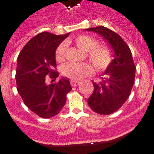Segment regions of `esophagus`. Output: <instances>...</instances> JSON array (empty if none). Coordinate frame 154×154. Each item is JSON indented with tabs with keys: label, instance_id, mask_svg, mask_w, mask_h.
Instances as JSON below:
<instances>
[{
	"label": "esophagus",
	"instance_id": "1",
	"mask_svg": "<svg viewBox=\"0 0 154 154\" xmlns=\"http://www.w3.org/2000/svg\"><path fill=\"white\" fill-rule=\"evenodd\" d=\"M80 84L79 82H77V81H71V85L73 87H76L78 86Z\"/></svg>",
	"mask_w": 154,
	"mask_h": 154
}]
</instances>
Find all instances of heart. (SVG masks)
<instances>
[{"mask_svg":"<svg viewBox=\"0 0 154 154\" xmlns=\"http://www.w3.org/2000/svg\"><path fill=\"white\" fill-rule=\"evenodd\" d=\"M75 43L79 48L87 51V57L92 62L96 70L103 72L107 70L112 62V52L106 46L98 45V42L89 35H82L75 39ZM68 44L62 42L55 51V60L58 62L65 61ZM89 63H67L62 68V73L65 77L73 81H79L93 75L94 68Z\"/></svg>","mask_w":154,"mask_h":154,"instance_id":"1","label":"heart"}]
</instances>
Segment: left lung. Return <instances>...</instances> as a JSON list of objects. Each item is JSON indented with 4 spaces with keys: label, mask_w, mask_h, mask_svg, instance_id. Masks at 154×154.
Instances as JSON below:
<instances>
[{
    "label": "left lung",
    "mask_w": 154,
    "mask_h": 154,
    "mask_svg": "<svg viewBox=\"0 0 154 154\" xmlns=\"http://www.w3.org/2000/svg\"><path fill=\"white\" fill-rule=\"evenodd\" d=\"M103 36L114 50V59L106 70V78L99 83L93 82L94 91L88 99L92 111L109 115L121 108L131 93L136 66L130 48L117 33L103 26L88 28Z\"/></svg>",
    "instance_id": "8db88e82"
}]
</instances>
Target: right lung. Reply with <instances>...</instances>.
<instances>
[{"mask_svg":"<svg viewBox=\"0 0 154 154\" xmlns=\"http://www.w3.org/2000/svg\"><path fill=\"white\" fill-rule=\"evenodd\" d=\"M69 33L56 35L42 32L27 43L17 57L16 84L19 95L27 107L44 119L60 112L72 89L69 79L55 82V50ZM51 80L50 84L47 83Z\"/></svg>","mask_w":154,"mask_h":154,"instance_id":"1","label":"right lung"}]
</instances>
